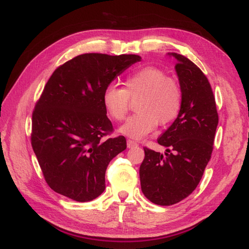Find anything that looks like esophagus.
Here are the masks:
<instances>
[{
  "label": "esophagus",
  "instance_id": "1",
  "mask_svg": "<svg viewBox=\"0 0 249 249\" xmlns=\"http://www.w3.org/2000/svg\"><path fill=\"white\" fill-rule=\"evenodd\" d=\"M138 143L136 141H132V140H127V147L132 148V147H137Z\"/></svg>",
  "mask_w": 249,
  "mask_h": 249
}]
</instances>
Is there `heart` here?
Returning a JSON list of instances; mask_svg holds the SVG:
<instances>
[{
    "label": "heart",
    "instance_id": "b5f03b06",
    "mask_svg": "<svg viewBox=\"0 0 249 249\" xmlns=\"http://www.w3.org/2000/svg\"><path fill=\"white\" fill-rule=\"evenodd\" d=\"M137 112L126 120L120 132L132 139H142L157 124L168 125L179 116L183 90L179 81L163 69L145 66L137 69L124 81V88L109 86L103 93V104L112 120L122 121L135 102Z\"/></svg>",
    "mask_w": 249,
    "mask_h": 249
}]
</instances>
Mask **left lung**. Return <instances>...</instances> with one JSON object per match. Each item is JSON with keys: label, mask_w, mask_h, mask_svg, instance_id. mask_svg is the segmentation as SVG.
<instances>
[{"label": "left lung", "mask_w": 249, "mask_h": 249, "mask_svg": "<svg viewBox=\"0 0 249 249\" xmlns=\"http://www.w3.org/2000/svg\"><path fill=\"white\" fill-rule=\"evenodd\" d=\"M169 54L177 59L182 108L175 122L158 139V143L167 148L166 154L144 147L145 158L140 166L144 196L162 206L179 203L196 188L212 158L219 122L206 75L186 56Z\"/></svg>", "instance_id": "left-lung-1"}]
</instances>
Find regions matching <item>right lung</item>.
Wrapping results in <instances>:
<instances>
[{
	"label": "right lung",
	"mask_w": 249,
	"mask_h": 249,
	"mask_svg": "<svg viewBox=\"0 0 249 249\" xmlns=\"http://www.w3.org/2000/svg\"><path fill=\"white\" fill-rule=\"evenodd\" d=\"M141 61L137 54L84 53L56 68L33 112L31 145L48 186L78 202L105 189L108 164L126 149L113 131L103 93L117 75Z\"/></svg>",
	"instance_id": "add662e5"
}]
</instances>
